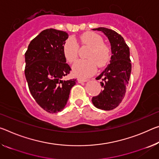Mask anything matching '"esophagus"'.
I'll return each instance as SVG.
<instances>
[{
  "label": "esophagus",
  "mask_w": 159,
  "mask_h": 159,
  "mask_svg": "<svg viewBox=\"0 0 159 159\" xmlns=\"http://www.w3.org/2000/svg\"><path fill=\"white\" fill-rule=\"evenodd\" d=\"M87 80H88L87 79H79V80H78V81H79V83H80V84H81V83L86 82Z\"/></svg>",
  "instance_id": "obj_1"
}]
</instances>
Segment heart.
<instances>
[{
  "label": "heart",
  "mask_w": 159,
  "mask_h": 159,
  "mask_svg": "<svg viewBox=\"0 0 159 159\" xmlns=\"http://www.w3.org/2000/svg\"><path fill=\"white\" fill-rule=\"evenodd\" d=\"M79 42L83 47L90 48L86 59L79 61L73 66V73L80 78H88L96 70L97 65L102 67L107 64L110 59V49L103 44L102 37L93 32H88L81 35ZM79 47L74 39L69 37L65 41L63 46V52L65 59L69 63L76 61L79 56Z\"/></svg>",
  "instance_id": "b5f03b06"
}]
</instances>
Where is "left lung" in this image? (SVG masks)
<instances>
[{
  "instance_id": "8db88e82",
  "label": "left lung",
  "mask_w": 159,
  "mask_h": 159,
  "mask_svg": "<svg viewBox=\"0 0 159 159\" xmlns=\"http://www.w3.org/2000/svg\"><path fill=\"white\" fill-rule=\"evenodd\" d=\"M93 30L101 31L107 37L111 45L112 57L110 64L96 78L101 79L102 90L97 96L92 98L94 106L104 110L117 107L124 98L129 80L132 64L129 58V48L123 37L117 32L105 27Z\"/></svg>"
}]
</instances>
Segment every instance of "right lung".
Returning <instances> with one entry per match:
<instances>
[{
	"mask_svg": "<svg viewBox=\"0 0 159 159\" xmlns=\"http://www.w3.org/2000/svg\"><path fill=\"white\" fill-rule=\"evenodd\" d=\"M68 37L66 32L44 30L30 42L25 54V75L30 93L49 113L64 109L70 90L77 82V79H63L71 70L63 52Z\"/></svg>",
	"mask_w": 159,
	"mask_h": 159,
	"instance_id": "obj_1",
	"label": "right lung"
}]
</instances>
